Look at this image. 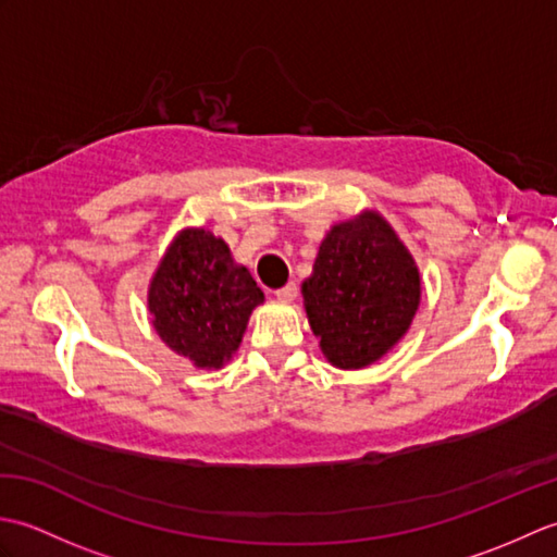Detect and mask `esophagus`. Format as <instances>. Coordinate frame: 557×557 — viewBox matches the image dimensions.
<instances>
[{
  "label": "esophagus",
  "mask_w": 557,
  "mask_h": 557,
  "mask_svg": "<svg viewBox=\"0 0 557 557\" xmlns=\"http://www.w3.org/2000/svg\"><path fill=\"white\" fill-rule=\"evenodd\" d=\"M275 299L285 301V304L294 301V299H297V285H294V282H289V285H285V287L275 289Z\"/></svg>",
  "instance_id": "34e87169"
}]
</instances>
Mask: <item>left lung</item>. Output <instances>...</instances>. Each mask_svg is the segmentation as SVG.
<instances>
[{"instance_id": "1", "label": "left lung", "mask_w": 557, "mask_h": 557, "mask_svg": "<svg viewBox=\"0 0 557 557\" xmlns=\"http://www.w3.org/2000/svg\"><path fill=\"white\" fill-rule=\"evenodd\" d=\"M301 297L327 363L359 371L409 333L421 304V272L393 224L366 208L325 232Z\"/></svg>"}]
</instances>
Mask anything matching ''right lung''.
I'll return each instance as SVG.
<instances>
[{
  "label": "right lung",
  "instance_id": "right-lung-1",
  "mask_svg": "<svg viewBox=\"0 0 557 557\" xmlns=\"http://www.w3.org/2000/svg\"><path fill=\"white\" fill-rule=\"evenodd\" d=\"M265 301L227 242L206 227L174 234L148 285L150 323L196 369L220 371L242 345L248 318Z\"/></svg>",
  "mask_w": 557,
  "mask_h": 557
}]
</instances>
